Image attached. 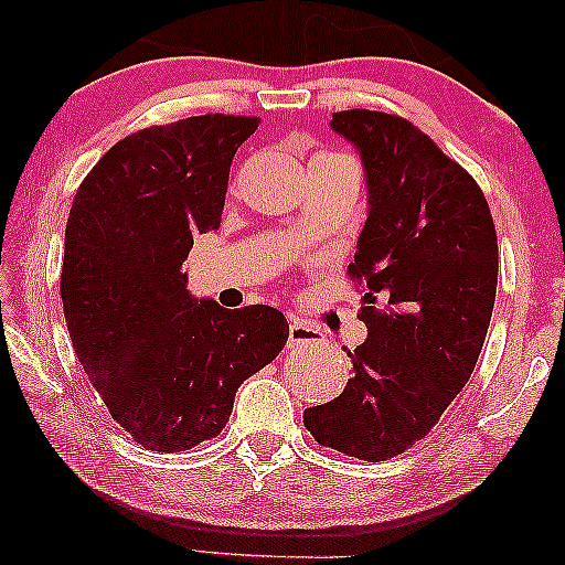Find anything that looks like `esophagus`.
<instances>
[{
	"label": "esophagus",
	"mask_w": 565,
	"mask_h": 565,
	"mask_svg": "<svg viewBox=\"0 0 565 565\" xmlns=\"http://www.w3.org/2000/svg\"><path fill=\"white\" fill-rule=\"evenodd\" d=\"M290 345H300V348H320L326 345V335L310 322H305L300 318H290Z\"/></svg>",
	"instance_id": "esophagus-1"
}]
</instances>
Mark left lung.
<instances>
[{
  "label": "left lung",
  "instance_id": "8db88e82",
  "mask_svg": "<svg viewBox=\"0 0 565 565\" xmlns=\"http://www.w3.org/2000/svg\"><path fill=\"white\" fill-rule=\"evenodd\" d=\"M332 132L365 170L367 217L348 273L365 280L353 377L302 413L320 446L387 460L440 420L478 363L498 285V237L476 180L408 119L348 109Z\"/></svg>",
  "mask_w": 565,
  "mask_h": 565
}]
</instances>
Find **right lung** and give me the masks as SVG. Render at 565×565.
<instances>
[{
    "label": "right lung",
    "instance_id": "1",
    "mask_svg": "<svg viewBox=\"0 0 565 565\" xmlns=\"http://www.w3.org/2000/svg\"><path fill=\"white\" fill-rule=\"evenodd\" d=\"M257 117L202 115L117 142L79 184L64 230L62 305L89 383L142 448L215 438L235 393L290 326L270 305L227 310L188 290L192 237L220 227L230 164Z\"/></svg>",
    "mask_w": 565,
    "mask_h": 565
}]
</instances>
